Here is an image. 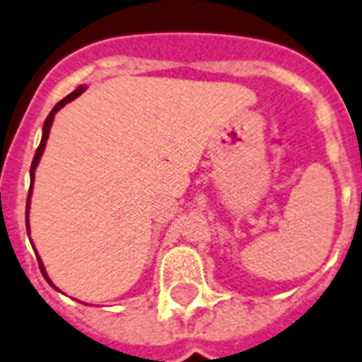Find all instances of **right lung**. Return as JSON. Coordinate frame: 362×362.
<instances>
[{
    "mask_svg": "<svg viewBox=\"0 0 362 362\" xmlns=\"http://www.w3.org/2000/svg\"><path fill=\"white\" fill-rule=\"evenodd\" d=\"M84 92V88L80 86V88H76L74 92L69 93L65 99H61L59 101L57 105L53 107L52 109V113H49V117L45 119L44 122V134H42V141H40V146L38 149H36V155H34V159H32V167H30V192H28V199H26V230H28V207H30V194H32V182H34V170H36V167H38V160L40 157H42V153H44V147H45V141H47V136H49V128H52V122H53V117H55V113H57L59 109L61 107H65L69 101H72V99H76L80 95V93ZM38 263H40V270H42V274H44V278L49 282V286H53V282L47 278V274H45V269H44V264H42V261H40V257H38ZM55 288V286H53ZM57 290V288H55Z\"/></svg>",
    "mask_w": 362,
    "mask_h": 362,
    "instance_id": "add662e5",
    "label": "right lung"
}]
</instances>
